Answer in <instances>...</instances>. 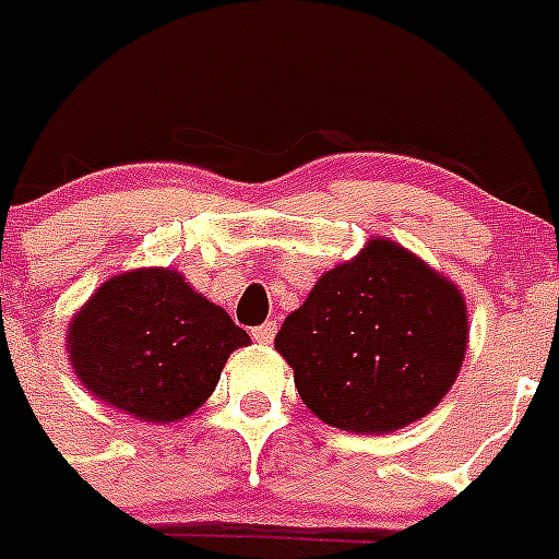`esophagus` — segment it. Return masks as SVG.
I'll use <instances>...</instances> for the list:
<instances>
[{
    "label": "esophagus",
    "instance_id": "1",
    "mask_svg": "<svg viewBox=\"0 0 559 559\" xmlns=\"http://www.w3.org/2000/svg\"><path fill=\"white\" fill-rule=\"evenodd\" d=\"M274 335H276V324H274V321H265V324L254 326V330H252V337L258 343H271V341H274Z\"/></svg>",
    "mask_w": 559,
    "mask_h": 559
}]
</instances>
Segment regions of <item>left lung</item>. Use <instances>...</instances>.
I'll use <instances>...</instances> for the list:
<instances>
[{
	"mask_svg": "<svg viewBox=\"0 0 559 559\" xmlns=\"http://www.w3.org/2000/svg\"><path fill=\"white\" fill-rule=\"evenodd\" d=\"M276 352L307 409L343 432L385 435L438 407L463 366V294L404 246L371 238L283 321Z\"/></svg>",
	"mask_w": 559,
	"mask_h": 559,
	"instance_id": "left-lung-1",
	"label": "left lung"
}]
</instances>
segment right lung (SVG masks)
<instances>
[{"label":"right lung","mask_w":559,"mask_h":559,"mask_svg":"<svg viewBox=\"0 0 559 559\" xmlns=\"http://www.w3.org/2000/svg\"><path fill=\"white\" fill-rule=\"evenodd\" d=\"M240 346H249L246 330L171 269H132L102 283L66 337L82 385L152 424L202 407Z\"/></svg>","instance_id":"1"}]
</instances>
